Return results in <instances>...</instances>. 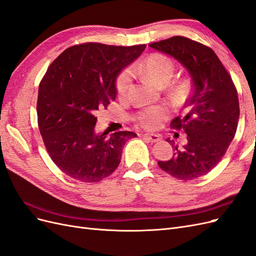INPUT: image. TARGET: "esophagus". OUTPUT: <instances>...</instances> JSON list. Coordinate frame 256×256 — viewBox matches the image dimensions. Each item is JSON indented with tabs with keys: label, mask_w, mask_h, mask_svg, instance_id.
I'll return each mask as SVG.
<instances>
[{
	"label": "esophagus",
	"mask_w": 256,
	"mask_h": 256,
	"mask_svg": "<svg viewBox=\"0 0 256 256\" xmlns=\"http://www.w3.org/2000/svg\"><path fill=\"white\" fill-rule=\"evenodd\" d=\"M144 138H146L147 141H150L152 143H156L158 141H160V136L158 134H144Z\"/></svg>",
	"instance_id": "1"
}]
</instances>
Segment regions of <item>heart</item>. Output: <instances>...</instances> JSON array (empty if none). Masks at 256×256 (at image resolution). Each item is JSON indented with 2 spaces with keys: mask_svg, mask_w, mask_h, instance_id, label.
Listing matches in <instances>:
<instances>
[{
  "mask_svg": "<svg viewBox=\"0 0 256 256\" xmlns=\"http://www.w3.org/2000/svg\"><path fill=\"white\" fill-rule=\"evenodd\" d=\"M134 72L141 74L145 79L152 81L157 86L164 88L171 81L174 74V62L166 56L160 53H152L143 62L132 68ZM132 82V72L130 69H124L115 79V90L118 97L126 98ZM188 90V82L186 80H178L171 88V95L173 97H182ZM168 115L166 108L152 106L142 110L136 115V120L138 125L147 129L158 128Z\"/></svg>",
  "mask_w": 256,
  "mask_h": 256,
  "instance_id": "obj_1",
  "label": "heart"
}]
</instances>
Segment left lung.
I'll list each match as a JSON object with an SVG mask.
<instances>
[{"label": "left lung", "mask_w": 256, "mask_h": 256, "mask_svg": "<svg viewBox=\"0 0 256 256\" xmlns=\"http://www.w3.org/2000/svg\"><path fill=\"white\" fill-rule=\"evenodd\" d=\"M150 47L176 58L192 80V92L184 104L188 113L171 122L173 129L184 130L188 142L180 148L168 138L175 152L158 166L177 180H196L219 164L235 136L239 120L236 86L214 50L203 44L174 36Z\"/></svg>", "instance_id": "1"}]
</instances>
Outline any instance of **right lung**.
<instances>
[{"mask_svg": "<svg viewBox=\"0 0 256 256\" xmlns=\"http://www.w3.org/2000/svg\"><path fill=\"white\" fill-rule=\"evenodd\" d=\"M145 48L76 44L48 67L38 88V128L50 158L69 177L102 180L118 168L124 145L136 136L132 131L97 134L95 114L114 102L116 76Z\"/></svg>", "mask_w": 256, "mask_h": 256, "instance_id": "add662e5", "label": "right lung"}]
</instances>
